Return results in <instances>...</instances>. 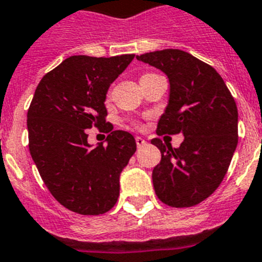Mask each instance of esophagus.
I'll list each match as a JSON object with an SVG mask.
<instances>
[{"mask_svg": "<svg viewBox=\"0 0 262 262\" xmlns=\"http://www.w3.org/2000/svg\"><path fill=\"white\" fill-rule=\"evenodd\" d=\"M135 142H136V145H138V147H143V145L147 144V142H145L143 138H140V136H136Z\"/></svg>", "mask_w": 262, "mask_h": 262, "instance_id": "obj_1", "label": "esophagus"}]
</instances>
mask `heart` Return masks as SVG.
<instances>
[{
  "label": "heart",
  "instance_id": "obj_1",
  "mask_svg": "<svg viewBox=\"0 0 262 262\" xmlns=\"http://www.w3.org/2000/svg\"><path fill=\"white\" fill-rule=\"evenodd\" d=\"M133 124L135 127H140V123H139V122H133Z\"/></svg>",
  "mask_w": 262,
  "mask_h": 262
}]
</instances>
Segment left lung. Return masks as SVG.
<instances>
[{
  "label": "left lung",
  "instance_id": "1",
  "mask_svg": "<svg viewBox=\"0 0 262 262\" xmlns=\"http://www.w3.org/2000/svg\"><path fill=\"white\" fill-rule=\"evenodd\" d=\"M136 59L163 71L170 92L157 135L184 134L178 148L151 143L161 152L154 168L155 193L172 207H191L222 184L237 145V106L211 66L181 50L148 52Z\"/></svg>",
  "mask_w": 262,
  "mask_h": 262
}]
</instances>
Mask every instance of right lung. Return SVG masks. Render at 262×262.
Segmentation results:
<instances>
[{
    "label": "right lung",
    "instance_id": "right-lung-1",
    "mask_svg": "<svg viewBox=\"0 0 262 262\" xmlns=\"http://www.w3.org/2000/svg\"><path fill=\"white\" fill-rule=\"evenodd\" d=\"M135 55L71 56L39 82L27 111L29 148L53 198L81 215L105 214L119 196V176L135 154L134 136L106 122V93ZM107 146L92 148L87 128Z\"/></svg>",
    "mask_w": 262,
    "mask_h": 262
}]
</instances>
